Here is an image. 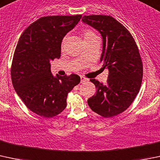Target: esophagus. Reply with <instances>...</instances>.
<instances>
[{
  "instance_id": "obj_1",
  "label": "esophagus",
  "mask_w": 160,
  "mask_h": 160,
  "mask_svg": "<svg viewBox=\"0 0 160 160\" xmlns=\"http://www.w3.org/2000/svg\"><path fill=\"white\" fill-rule=\"evenodd\" d=\"M87 80H88V79L86 78L85 77H83V76H80V81H81V83H83V82L87 81Z\"/></svg>"
}]
</instances>
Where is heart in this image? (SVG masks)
Wrapping results in <instances>:
<instances>
[{"mask_svg": "<svg viewBox=\"0 0 160 160\" xmlns=\"http://www.w3.org/2000/svg\"><path fill=\"white\" fill-rule=\"evenodd\" d=\"M82 36H83V40H88L90 39V38H93L94 37H97V34H96L94 32L90 29H85L82 31ZM65 39L66 38H63V40L61 42V48H63V46H64V43H65Z\"/></svg>", "mask_w": 160, "mask_h": 160, "instance_id": "b5f03b06", "label": "heart"}]
</instances>
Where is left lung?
<instances>
[{
    "mask_svg": "<svg viewBox=\"0 0 160 160\" xmlns=\"http://www.w3.org/2000/svg\"><path fill=\"white\" fill-rule=\"evenodd\" d=\"M82 21L97 30L102 38L100 62L107 67V83L95 79L90 81L97 89L87 100L92 110L108 118L125 111L139 93L142 83V63L137 45L128 30L107 15L83 16Z\"/></svg>",
    "mask_w": 160,
    "mask_h": 160,
    "instance_id": "8db88e82",
    "label": "left lung"
}]
</instances>
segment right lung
Returning <instances> with one entry per match:
<instances>
[{"label": "right lung", "mask_w": 160, "mask_h": 160, "mask_svg": "<svg viewBox=\"0 0 160 160\" xmlns=\"http://www.w3.org/2000/svg\"><path fill=\"white\" fill-rule=\"evenodd\" d=\"M81 17L40 18L23 32L15 49L11 70L13 88L30 110L45 118L66 108L67 94L80 82L73 73L53 77L50 62L60 58L63 37Z\"/></svg>", "instance_id": "right-lung-1"}]
</instances>
